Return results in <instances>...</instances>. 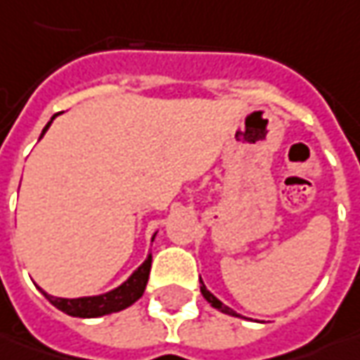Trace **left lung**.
Masks as SVG:
<instances>
[{
    "label": "left lung",
    "instance_id": "1",
    "mask_svg": "<svg viewBox=\"0 0 360 360\" xmlns=\"http://www.w3.org/2000/svg\"><path fill=\"white\" fill-rule=\"evenodd\" d=\"M201 292H203L205 299H207V301L211 303V307H215V309H219L221 313H225V315L239 316V315H237V313H235V311H233V309H229L227 304L221 303V301H219V299H217V297H215V295H211V292L207 291V287H205V285H203V281H201Z\"/></svg>",
    "mask_w": 360,
    "mask_h": 360
}]
</instances>
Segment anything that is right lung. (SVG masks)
Segmentation results:
<instances>
[{
  "instance_id": "add662e5",
  "label": "right lung",
  "mask_w": 360,
  "mask_h": 360,
  "mask_svg": "<svg viewBox=\"0 0 360 360\" xmlns=\"http://www.w3.org/2000/svg\"><path fill=\"white\" fill-rule=\"evenodd\" d=\"M56 119V115L51 117V121ZM51 121L47 123L41 131V137L47 131V127L51 125ZM149 271H151V255L145 259L143 263L129 279L125 281L121 287H117L115 291L105 292V295H99V297H81V299H59V297H51L44 292L45 299L49 303L57 307L59 311L68 313L71 316H81V319H94V316H103L109 313H117L127 309L129 304H133L145 291L147 287V279H149Z\"/></svg>"
}]
</instances>
